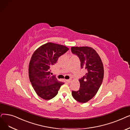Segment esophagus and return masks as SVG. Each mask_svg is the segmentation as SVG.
Returning <instances> with one entry per match:
<instances>
[{
  "mask_svg": "<svg viewBox=\"0 0 130 130\" xmlns=\"http://www.w3.org/2000/svg\"><path fill=\"white\" fill-rule=\"evenodd\" d=\"M66 81L67 82V83H70L71 82V80H66Z\"/></svg>",
  "mask_w": 130,
  "mask_h": 130,
  "instance_id": "1",
  "label": "esophagus"
}]
</instances>
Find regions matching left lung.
Instances as JSON below:
<instances>
[{"mask_svg": "<svg viewBox=\"0 0 130 130\" xmlns=\"http://www.w3.org/2000/svg\"><path fill=\"white\" fill-rule=\"evenodd\" d=\"M71 52L80 59L81 69L87 71L85 75L79 79L80 89L72 91V94L78 102L85 103L94 96L102 84L103 64L99 55L91 47H72Z\"/></svg>", "mask_w": 130, "mask_h": 130, "instance_id": "8db88e82", "label": "left lung"}]
</instances>
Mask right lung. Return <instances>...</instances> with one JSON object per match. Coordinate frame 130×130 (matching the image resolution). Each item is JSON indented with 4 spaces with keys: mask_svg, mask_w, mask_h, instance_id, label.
I'll use <instances>...</instances> for the list:
<instances>
[{
    "mask_svg": "<svg viewBox=\"0 0 130 130\" xmlns=\"http://www.w3.org/2000/svg\"><path fill=\"white\" fill-rule=\"evenodd\" d=\"M69 49L63 45L48 42L33 53L29 64V74L32 86L39 97L44 100L55 97L63 82L50 76L51 67Z\"/></svg>",
    "mask_w": 130,
    "mask_h": 130,
    "instance_id": "add662e5",
    "label": "right lung"
}]
</instances>
